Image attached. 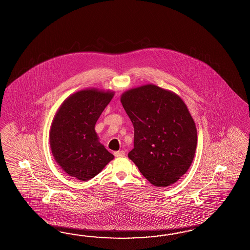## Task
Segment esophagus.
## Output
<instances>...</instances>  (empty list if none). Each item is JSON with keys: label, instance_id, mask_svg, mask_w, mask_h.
<instances>
[{"label": "esophagus", "instance_id": "obj_1", "mask_svg": "<svg viewBox=\"0 0 250 250\" xmlns=\"http://www.w3.org/2000/svg\"><path fill=\"white\" fill-rule=\"evenodd\" d=\"M125 151H122V150L114 152V155L116 157H123V156H125Z\"/></svg>", "mask_w": 250, "mask_h": 250}]
</instances>
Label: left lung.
<instances>
[{
  "label": "left lung",
  "mask_w": 250,
  "mask_h": 250,
  "mask_svg": "<svg viewBox=\"0 0 250 250\" xmlns=\"http://www.w3.org/2000/svg\"><path fill=\"white\" fill-rule=\"evenodd\" d=\"M121 103L134 128L128 157L154 186L176 183L191 165L197 146L195 123L182 98L146 85L125 92Z\"/></svg>",
  "instance_id": "obj_1"
}]
</instances>
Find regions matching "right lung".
<instances>
[{"instance_id":"add662e5","label":"right lung","mask_w":250,"mask_h":250,"mask_svg":"<svg viewBox=\"0 0 250 250\" xmlns=\"http://www.w3.org/2000/svg\"><path fill=\"white\" fill-rule=\"evenodd\" d=\"M114 92L85 89L67 98L58 110L49 132L52 154L61 168L80 181L98 175L114 159L98 142L95 125Z\"/></svg>"}]
</instances>
